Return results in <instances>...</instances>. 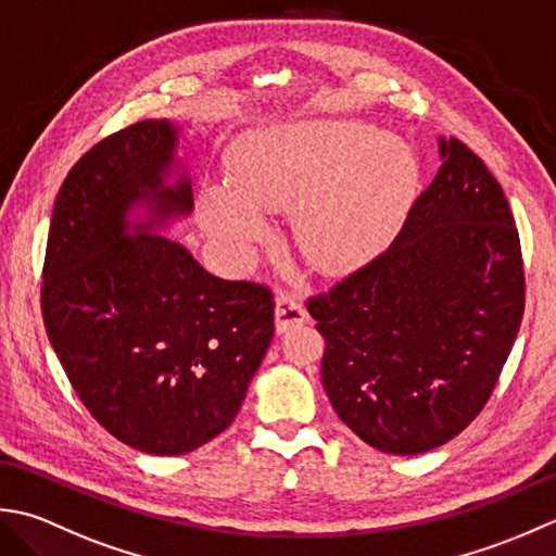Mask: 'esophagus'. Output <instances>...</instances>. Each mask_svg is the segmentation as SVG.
I'll return each mask as SVG.
<instances>
[{"label":"esophagus","mask_w":556,"mask_h":556,"mask_svg":"<svg viewBox=\"0 0 556 556\" xmlns=\"http://www.w3.org/2000/svg\"><path fill=\"white\" fill-rule=\"evenodd\" d=\"M307 321H309V314L304 309V304L294 298V294L280 292L276 298V331L286 333L288 328H294Z\"/></svg>","instance_id":"34e87169"}]
</instances>
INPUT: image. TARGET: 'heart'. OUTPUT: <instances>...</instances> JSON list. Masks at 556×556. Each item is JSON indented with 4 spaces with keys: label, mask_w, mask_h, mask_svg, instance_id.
Returning <instances> with one entry per match:
<instances>
[{
    "label": "heart",
    "mask_w": 556,
    "mask_h": 556,
    "mask_svg": "<svg viewBox=\"0 0 556 556\" xmlns=\"http://www.w3.org/2000/svg\"><path fill=\"white\" fill-rule=\"evenodd\" d=\"M235 173L203 185V230L232 252H247L268 232L266 208H298L302 254L328 274L367 264L391 242L420 177L403 141L357 119L266 129L242 146Z\"/></svg>",
    "instance_id": "obj_1"
}]
</instances>
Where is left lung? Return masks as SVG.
I'll use <instances>...</instances> for the list:
<instances>
[{
    "label": "left lung",
    "instance_id": "8db88e82",
    "mask_svg": "<svg viewBox=\"0 0 556 556\" xmlns=\"http://www.w3.org/2000/svg\"><path fill=\"white\" fill-rule=\"evenodd\" d=\"M387 252L309 298L321 381L338 417L393 456L460 434L496 387L526 307L504 191L458 139Z\"/></svg>",
    "mask_w": 556,
    "mask_h": 556
}]
</instances>
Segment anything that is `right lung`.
Masks as SVG:
<instances>
[{"mask_svg": "<svg viewBox=\"0 0 556 556\" xmlns=\"http://www.w3.org/2000/svg\"><path fill=\"white\" fill-rule=\"evenodd\" d=\"M177 146L169 119L96 143L56 194L42 268L45 328L78 399L151 456L225 432L274 341L268 288L215 278L151 232L194 211Z\"/></svg>", "mask_w": 556, "mask_h": 556, "instance_id": "add662e5", "label": "right lung"}]
</instances>
